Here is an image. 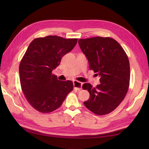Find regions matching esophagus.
Returning <instances> with one entry per match:
<instances>
[{
    "mask_svg": "<svg viewBox=\"0 0 149 149\" xmlns=\"http://www.w3.org/2000/svg\"><path fill=\"white\" fill-rule=\"evenodd\" d=\"M73 83H74V88L75 90L77 91H80L81 90H82V86H83V83H81V82H79L77 81H74Z\"/></svg>",
    "mask_w": 149,
    "mask_h": 149,
    "instance_id": "obj_1",
    "label": "esophagus"
}]
</instances>
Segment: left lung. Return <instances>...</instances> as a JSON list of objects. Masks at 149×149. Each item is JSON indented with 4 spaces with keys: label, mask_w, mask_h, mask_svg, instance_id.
Instances as JSON below:
<instances>
[{
    "label": "left lung",
    "mask_w": 149,
    "mask_h": 149,
    "mask_svg": "<svg viewBox=\"0 0 149 149\" xmlns=\"http://www.w3.org/2000/svg\"><path fill=\"white\" fill-rule=\"evenodd\" d=\"M80 48L88 60L89 67L100 77V84L93 87L83 85L90 99L84 106L98 115L115 110L124 99L129 87L130 65L121 45L109 37H93L79 40Z\"/></svg>",
    "instance_id": "1"
}]
</instances>
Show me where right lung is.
<instances>
[{
	"mask_svg": "<svg viewBox=\"0 0 149 149\" xmlns=\"http://www.w3.org/2000/svg\"><path fill=\"white\" fill-rule=\"evenodd\" d=\"M77 42V38L48 36L37 38L28 47L19 66L20 84L27 102L39 112L57 109L72 91V81H59L52 72Z\"/></svg>",
	"mask_w": 149,
	"mask_h": 149,
	"instance_id": "add662e5",
	"label": "right lung"
}]
</instances>
